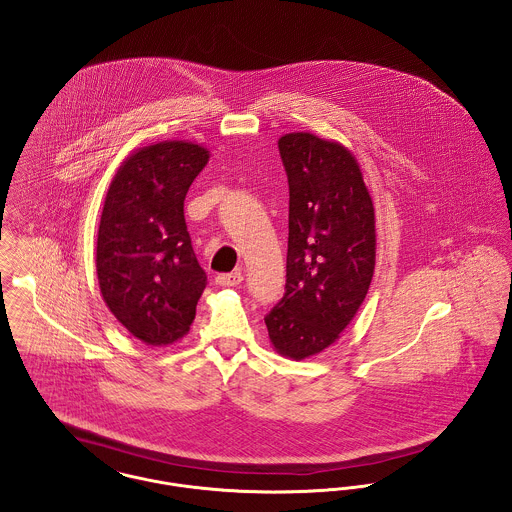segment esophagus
<instances>
[{
	"label": "esophagus",
	"mask_w": 512,
	"mask_h": 512,
	"mask_svg": "<svg viewBox=\"0 0 512 512\" xmlns=\"http://www.w3.org/2000/svg\"><path fill=\"white\" fill-rule=\"evenodd\" d=\"M243 280V274L241 272H228V274H218L216 276V284L218 286H238Z\"/></svg>",
	"instance_id": "1"
}]
</instances>
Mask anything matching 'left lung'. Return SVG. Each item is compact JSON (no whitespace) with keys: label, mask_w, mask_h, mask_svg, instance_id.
I'll return each mask as SVG.
<instances>
[{"label":"left lung","mask_w":512,"mask_h":512,"mask_svg":"<svg viewBox=\"0 0 512 512\" xmlns=\"http://www.w3.org/2000/svg\"><path fill=\"white\" fill-rule=\"evenodd\" d=\"M278 151L290 187L286 292L265 317L274 350L305 360L356 317L375 269V209L356 156L313 133H286Z\"/></svg>","instance_id":"obj_1"}]
</instances>
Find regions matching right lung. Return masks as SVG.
<instances>
[{"label":"right lung","mask_w":512,"mask_h":512,"mask_svg":"<svg viewBox=\"0 0 512 512\" xmlns=\"http://www.w3.org/2000/svg\"><path fill=\"white\" fill-rule=\"evenodd\" d=\"M209 149L162 141L131 152L108 187L96 238V274L108 309L135 338H183L207 286L187 232L183 201Z\"/></svg>","instance_id":"add662e5"}]
</instances>
